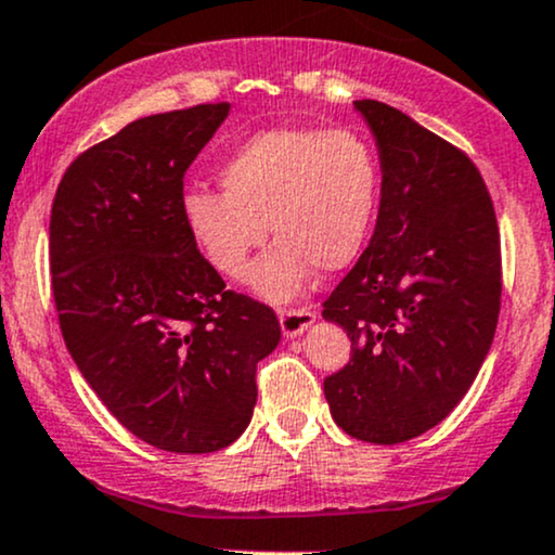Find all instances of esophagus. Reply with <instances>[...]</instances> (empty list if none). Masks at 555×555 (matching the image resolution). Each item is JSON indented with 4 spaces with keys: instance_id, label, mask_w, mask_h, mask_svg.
Segmentation results:
<instances>
[{
    "instance_id": "34e87169",
    "label": "esophagus",
    "mask_w": 555,
    "mask_h": 555,
    "mask_svg": "<svg viewBox=\"0 0 555 555\" xmlns=\"http://www.w3.org/2000/svg\"><path fill=\"white\" fill-rule=\"evenodd\" d=\"M317 322V314L311 309H293V311H280V330L285 337H298L304 335L311 324Z\"/></svg>"
}]
</instances>
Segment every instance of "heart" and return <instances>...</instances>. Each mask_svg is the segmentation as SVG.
Returning a JSON list of instances; mask_svg holds the SVG:
<instances>
[{"label": "heart", "instance_id": "obj_1", "mask_svg": "<svg viewBox=\"0 0 555 555\" xmlns=\"http://www.w3.org/2000/svg\"><path fill=\"white\" fill-rule=\"evenodd\" d=\"M223 192L189 189L181 215L212 270L241 278L267 225L275 244L249 285L267 301L296 298L314 267L337 272L361 251L379 197V163L350 129L275 127L251 134L220 166Z\"/></svg>", "mask_w": 555, "mask_h": 555}]
</instances>
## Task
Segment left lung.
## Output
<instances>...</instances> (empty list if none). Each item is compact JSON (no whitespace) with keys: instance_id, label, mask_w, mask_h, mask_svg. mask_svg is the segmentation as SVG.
Listing matches in <instances>:
<instances>
[{"instance_id":"1","label":"left lung","mask_w":555,"mask_h":555,"mask_svg":"<svg viewBox=\"0 0 555 555\" xmlns=\"http://www.w3.org/2000/svg\"><path fill=\"white\" fill-rule=\"evenodd\" d=\"M382 168L374 236L324 301L350 337L324 379L337 426L400 444L457 408L483 366L501 306L496 212L465 153L379 101H353Z\"/></svg>"}]
</instances>
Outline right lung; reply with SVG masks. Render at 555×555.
Masks as SVG:
<instances>
[{"label": "right lung", "instance_id": "1", "mask_svg": "<svg viewBox=\"0 0 555 555\" xmlns=\"http://www.w3.org/2000/svg\"><path fill=\"white\" fill-rule=\"evenodd\" d=\"M228 103L137 119L85 150L51 207L59 327L116 421L150 447L218 452L257 405V363L280 343L270 306L225 291L189 236L184 173Z\"/></svg>", "mask_w": 555, "mask_h": 555}]
</instances>
